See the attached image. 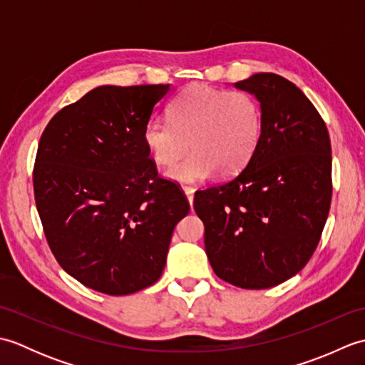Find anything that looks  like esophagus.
<instances>
[{
  "label": "esophagus",
  "mask_w": 365,
  "mask_h": 365,
  "mask_svg": "<svg viewBox=\"0 0 365 365\" xmlns=\"http://www.w3.org/2000/svg\"><path fill=\"white\" fill-rule=\"evenodd\" d=\"M183 192H185V196H187L190 205L192 207V200H195V188H191V187H185V188H183Z\"/></svg>",
  "instance_id": "esophagus-1"
}]
</instances>
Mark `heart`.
Returning a JSON list of instances; mask_svg holds the SVG:
<instances>
[{
	"label": "heart",
	"instance_id": "b5f03b06",
	"mask_svg": "<svg viewBox=\"0 0 365 365\" xmlns=\"http://www.w3.org/2000/svg\"><path fill=\"white\" fill-rule=\"evenodd\" d=\"M262 131V108L251 94L196 84L174 100L169 119L153 118L145 123L143 139L161 166L173 165L191 145L193 153L168 169L166 177L199 183L216 170L221 175L240 173L257 149Z\"/></svg>",
	"mask_w": 365,
	"mask_h": 365
}]
</instances>
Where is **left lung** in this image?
<instances>
[{"mask_svg": "<svg viewBox=\"0 0 365 365\" xmlns=\"http://www.w3.org/2000/svg\"><path fill=\"white\" fill-rule=\"evenodd\" d=\"M255 97L260 143L243 170L197 191L205 252L216 273L242 289H269L312 257L331 205V143L304 92L276 73L234 83Z\"/></svg>", "mask_w": 365, "mask_h": 365, "instance_id": "obj_1", "label": "left lung"}]
</instances>
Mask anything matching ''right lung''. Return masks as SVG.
<instances>
[{"mask_svg": "<svg viewBox=\"0 0 365 365\" xmlns=\"http://www.w3.org/2000/svg\"><path fill=\"white\" fill-rule=\"evenodd\" d=\"M170 84L98 86L48 122L34 196L51 252L66 273L106 294L160 279L173 232L190 205L158 177L144 125Z\"/></svg>", "mask_w": 365, "mask_h": 365, "instance_id": "right-lung-1", "label": "right lung"}]
</instances>
